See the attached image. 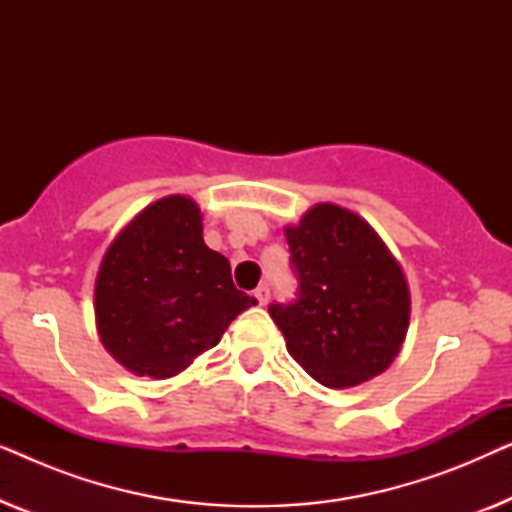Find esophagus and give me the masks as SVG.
Instances as JSON below:
<instances>
[{
    "mask_svg": "<svg viewBox=\"0 0 512 512\" xmlns=\"http://www.w3.org/2000/svg\"><path fill=\"white\" fill-rule=\"evenodd\" d=\"M254 296H256V300H258V305H268V300H270V289H268V284H261V286H258V289L254 291Z\"/></svg>",
    "mask_w": 512,
    "mask_h": 512,
    "instance_id": "1",
    "label": "esophagus"
}]
</instances>
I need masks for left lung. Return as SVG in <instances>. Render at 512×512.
I'll return each mask as SVG.
<instances>
[{
  "instance_id": "1",
  "label": "left lung",
  "mask_w": 512,
  "mask_h": 512,
  "mask_svg": "<svg viewBox=\"0 0 512 512\" xmlns=\"http://www.w3.org/2000/svg\"><path fill=\"white\" fill-rule=\"evenodd\" d=\"M284 233L298 298L268 312L289 354L331 389L384 373L410 324L408 282L387 244L366 219L331 202Z\"/></svg>"
}]
</instances>
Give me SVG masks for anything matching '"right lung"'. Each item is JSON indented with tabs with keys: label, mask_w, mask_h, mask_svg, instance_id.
<instances>
[{
	"label": "right lung",
	"mask_w": 512,
	"mask_h": 512,
	"mask_svg": "<svg viewBox=\"0 0 512 512\" xmlns=\"http://www.w3.org/2000/svg\"><path fill=\"white\" fill-rule=\"evenodd\" d=\"M256 298L237 291L230 263L202 240V214L186 195L142 209L102 258L95 321L107 352L139 377L186 370Z\"/></svg>",
	"instance_id": "obj_1"
}]
</instances>
